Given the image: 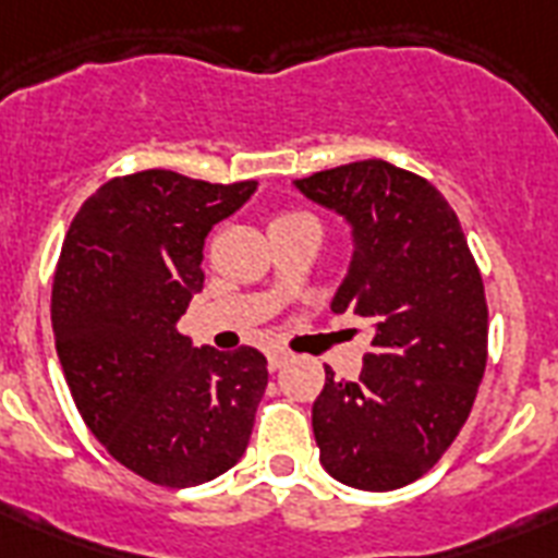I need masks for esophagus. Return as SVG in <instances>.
I'll use <instances>...</instances> for the list:
<instances>
[{"label": "esophagus", "instance_id": "esophagus-1", "mask_svg": "<svg viewBox=\"0 0 558 558\" xmlns=\"http://www.w3.org/2000/svg\"><path fill=\"white\" fill-rule=\"evenodd\" d=\"M287 362H289V353H283V350H271V353H269L271 371H280V367L287 365Z\"/></svg>", "mask_w": 558, "mask_h": 558}]
</instances>
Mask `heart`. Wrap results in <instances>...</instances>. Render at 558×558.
<instances>
[{"label": "heart", "instance_id": "1", "mask_svg": "<svg viewBox=\"0 0 558 558\" xmlns=\"http://www.w3.org/2000/svg\"><path fill=\"white\" fill-rule=\"evenodd\" d=\"M298 217H306V214H298V210H292V214H280L278 219H298ZM278 219H275V222H278Z\"/></svg>", "mask_w": 558, "mask_h": 558}]
</instances>
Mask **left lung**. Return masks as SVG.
Returning a JSON list of instances; mask_svg holds the SVG:
<instances>
[{"label":"left lung","instance_id":"8db88e82","mask_svg":"<svg viewBox=\"0 0 558 558\" xmlns=\"http://www.w3.org/2000/svg\"><path fill=\"white\" fill-rule=\"evenodd\" d=\"M298 191L339 210L356 252L332 310L373 324L356 381L327 365L313 432L336 481L388 493L446 454L486 371L484 278L458 214L428 179L381 159L298 179Z\"/></svg>","mask_w":558,"mask_h":558}]
</instances>
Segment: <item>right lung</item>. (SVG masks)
<instances>
[{
	"label": "right lung",
	"mask_w": 558,
	"mask_h": 558,
	"mask_svg": "<svg viewBox=\"0 0 558 558\" xmlns=\"http://www.w3.org/2000/svg\"><path fill=\"white\" fill-rule=\"evenodd\" d=\"M254 187L142 170L100 185L65 231L51 287L57 356L83 423L150 484L214 481L252 437L266 356L193 348L177 322L205 283V236Z\"/></svg>",
	"instance_id": "right-lung-1"
}]
</instances>
